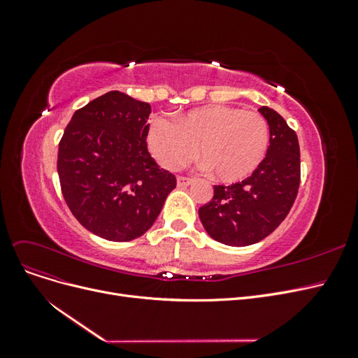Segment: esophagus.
<instances>
[{
	"label": "esophagus",
	"instance_id": "1",
	"mask_svg": "<svg viewBox=\"0 0 358 358\" xmlns=\"http://www.w3.org/2000/svg\"><path fill=\"white\" fill-rule=\"evenodd\" d=\"M176 182H178V187H179V188H185V187H189V185H191V183H192V179L179 176Z\"/></svg>",
	"mask_w": 358,
	"mask_h": 358
}]
</instances>
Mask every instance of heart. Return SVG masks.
I'll list each match as a JSON object with an SVG mask.
<instances>
[{
	"label": "heart",
	"mask_w": 358,
	"mask_h": 358,
	"mask_svg": "<svg viewBox=\"0 0 358 358\" xmlns=\"http://www.w3.org/2000/svg\"><path fill=\"white\" fill-rule=\"evenodd\" d=\"M149 152L162 169L178 170L197 157L222 183L251 176L268 148L266 119L239 107L206 106L178 117V125L155 117L146 133Z\"/></svg>",
	"instance_id": "1"
}]
</instances>
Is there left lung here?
<instances>
[{
	"instance_id": "obj_1",
	"label": "left lung",
	"mask_w": 358,
	"mask_h": 358,
	"mask_svg": "<svg viewBox=\"0 0 358 358\" xmlns=\"http://www.w3.org/2000/svg\"><path fill=\"white\" fill-rule=\"evenodd\" d=\"M268 125L266 158L251 176L230 187L215 185L212 200L199 209L200 221L216 242L249 246L263 241L285 220L300 185L296 133L270 107L258 110Z\"/></svg>"
}]
</instances>
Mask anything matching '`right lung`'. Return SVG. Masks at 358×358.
<instances>
[{
  "label": "right lung",
  "mask_w": 358,
  "mask_h": 358,
  "mask_svg": "<svg viewBox=\"0 0 358 358\" xmlns=\"http://www.w3.org/2000/svg\"><path fill=\"white\" fill-rule=\"evenodd\" d=\"M149 103L110 91L76 110L61 138L62 196L86 230L106 241L143 236L176 188L146 146Z\"/></svg>",
  "instance_id": "add662e5"
}]
</instances>
